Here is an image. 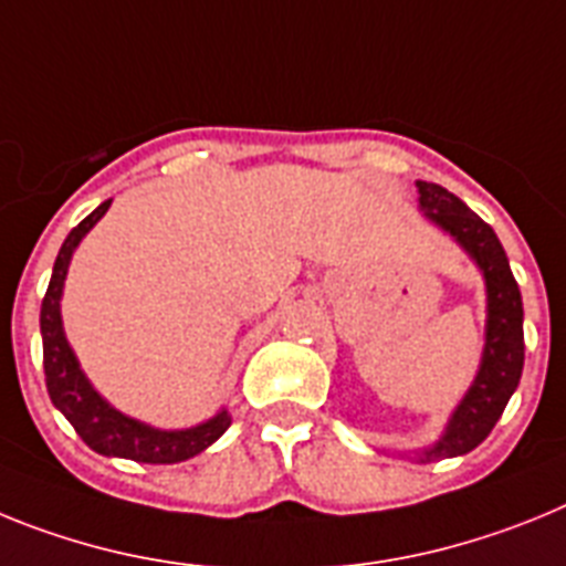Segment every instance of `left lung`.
<instances>
[{
	"instance_id": "left-lung-1",
	"label": "left lung",
	"mask_w": 566,
	"mask_h": 566,
	"mask_svg": "<svg viewBox=\"0 0 566 566\" xmlns=\"http://www.w3.org/2000/svg\"><path fill=\"white\" fill-rule=\"evenodd\" d=\"M419 208L459 239L461 248L484 270L488 282V344L475 385L453 412L439 444L421 450L419 455L421 461H439L475 450L501 419L524 367V307L507 253L484 219L467 208L459 196L432 181H419Z\"/></svg>"
}]
</instances>
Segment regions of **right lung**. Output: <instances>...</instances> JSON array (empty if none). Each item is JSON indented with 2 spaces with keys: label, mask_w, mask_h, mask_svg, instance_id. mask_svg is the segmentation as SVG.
I'll return each instance as SVG.
<instances>
[{
  "label": "right lung",
  "mask_w": 566,
  "mask_h": 566,
  "mask_svg": "<svg viewBox=\"0 0 566 566\" xmlns=\"http://www.w3.org/2000/svg\"><path fill=\"white\" fill-rule=\"evenodd\" d=\"M111 208V199L102 201L87 219L76 224L62 242V250L53 264V276L48 284V293L42 298V313H39V327H42V358H45V385L51 392V401L62 410L78 439L91 450L102 455H119V459L142 461V464H176L188 461L208 450L219 436L230 427L228 412H219L210 421L190 430H154L142 421L127 419L119 410H113L99 392L93 390L85 373L78 370V361L67 344L62 331V316H59V298H62V284L67 276V264L82 242V235L99 222Z\"/></svg>",
  "instance_id": "obj_1"
}]
</instances>
